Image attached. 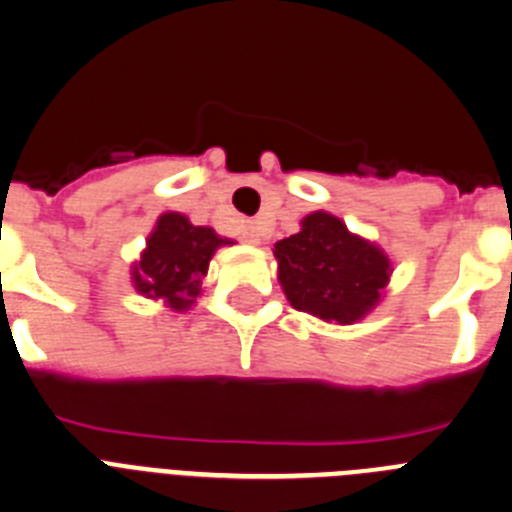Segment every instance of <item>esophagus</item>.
<instances>
[{
    "mask_svg": "<svg viewBox=\"0 0 512 512\" xmlns=\"http://www.w3.org/2000/svg\"><path fill=\"white\" fill-rule=\"evenodd\" d=\"M242 237H245V242H250V245H260V227H257V224H247Z\"/></svg>",
    "mask_w": 512,
    "mask_h": 512,
    "instance_id": "obj_1",
    "label": "esophagus"
}]
</instances>
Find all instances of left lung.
Returning a JSON list of instances; mask_svg holds the SVG:
<instances>
[{"label":"left lung","mask_w":512,"mask_h":512,"mask_svg":"<svg viewBox=\"0 0 512 512\" xmlns=\"http://www.w3.org/2000/svg\"><path fill=\"white\" fill-rule=\"evenodd\" d=\"M278 283L293 308L326 324H357L382 301L393 262L329 211H311L301 232L275 242Z\"/></svg>","instance_id":"left-lung-1"}]
</instances>
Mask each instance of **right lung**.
<instances>
[{
    "label": "right lung",
    "mask_w": 512,
    "mask_h": 512,
    "mask_svg": "<svg viewBox=\"0 0 512 512\" xmlns=\"http://www.w3.org/2000/svg\"><path fill=\"white\" fill-rule=\"evenodd\" d=\"M224 245L234 242L211 227H196L178 211H165L147 234L140 260L132 262V285L140 296L160 301L165 308L188 311L201 296L211 257Z\"/></svg>",
    "instance_id": "obj_1"
}]
</instances>
